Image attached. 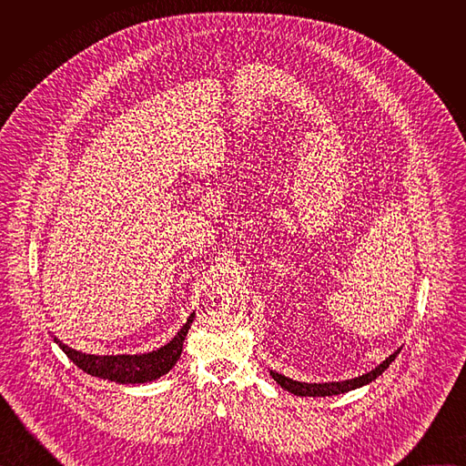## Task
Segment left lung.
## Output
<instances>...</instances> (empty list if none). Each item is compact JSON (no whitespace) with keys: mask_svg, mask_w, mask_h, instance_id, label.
I'll use <instances>...</instances> for the list:
<instances>
[{"mask_svg":"<svg viewBox=\"0 0 466 466\" xmlns=\"http://www.w3.org/2000/svg\"><path fill=\"white\" fill-rule=\"evenodd\" d=\"M400 354V349H398L396 352H392L385 361H381L376 369L358 376V378H352V380H343V381H322V383H306V381H297V380H291L277 370H269V374L273 376V380L286 390L297 394V396H334V394H343V392H349V390H354V389H360L370 381H374L378 376H381V372L394 361V358Z\"/></svg>","mask_w":466,"mask_h":466,"instance_id":"1","label":"left lung"}]
</instances>
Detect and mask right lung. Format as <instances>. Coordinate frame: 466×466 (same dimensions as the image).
I'll list each match as a JSON object with an SVG mask.
<instances>
[{
  "mask_svg": "<svg viewBox=\"0 0 466 466\" xmlns=\"http://www.w3.org/2000/svg\"><path fill=\"white\" fill-rule=\"evenodd\" d=\"M195 313L187 317L184 326L177 331V336L166 343L164 347L146 352V354H119V356H96V354H85L76 349H70L64 345L56 338L53 341L62 349V352L68 356L81 370H85L90 376H97L103 380H110L116 383H147L153 380H158L160 376L167 374L175 363L178 361L182 354V345L187 336V329L193 322Z\"/></svg>",
  "mask_w": 466,
  "mask_h": 466,
  "instance_id": "add662e5",
  "label": "right lung"
}]
</instances>
